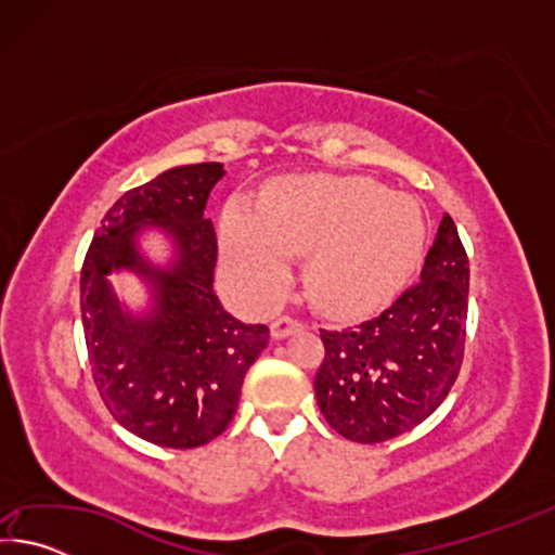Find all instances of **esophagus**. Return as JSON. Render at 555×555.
<instances>
[{"mask_svg": "<svg viewBox=\"0 0 555 555\" xmlns=\"http://www.w3.org/2000/svg\"><path fill=\"white\" fill-rule=\"evenodd\" d=\"M300 327H304V323L296 321V318H276V321L271 323V337H274V340H284V337L298 333Z\"/></svg>", "mask_w": 555, "mask_h": 555, "instance_id": "1", "label": "esophagus"}]
</instances>
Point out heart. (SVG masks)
I'll return each instance as SVG.
<instances>
[{"mask_svg":"<svg viewBox=\"0 0 555 555\" xmlns=\"http://www.w3.org/2000/svg\"><path fill=\"white\" fill-rule=\"evenodd\" d=\"M426 232L421 205L372 178H286L267 193L261 218L240 203L222 218L230 279L251 306H274L288 288L291 255L308 251V294L345 315L374 311L409 284Z\"/></svg>","mask_w":555,"mask_h":555,"instance_id":"1","label":"heart"}]
</instances>
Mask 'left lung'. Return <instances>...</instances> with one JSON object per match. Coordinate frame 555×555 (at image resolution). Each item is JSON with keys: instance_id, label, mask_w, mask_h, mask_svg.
I'll list each match as a JSON object with an SVG mask.
<instances>
[{"instance_id": "left-lung-1", "label": "left lung", "mask_w": 555, "mask_h": 555, "mask_svg": "<svg viewBox=\"0 0 555 555\" xmlns=\"http://www.w3.org/2000/svg\"><path fill=\"white\" fill-rule=\"evenodd\" d=\"M469 267L446 212L416 286L372 321L321 331L318 406L354 443H384L426 421L463 364Z\"/></svg>"}]
</instances>
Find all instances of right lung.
<instances>
[{"instance_id":"1","label":"right lung","mask_w":555,"mask_h":555,"mask_svg":"<svg viewBox=\"0 0 555 555\" xmlns=\"http://www.w3.org/2000/svg\"><path fill=\"white\" fill-rule=\"evenodd\" d=\"M222 164L176 166L131 188L107 210L80 274V311L92 379L129 434L164 448H198L218 438L237 411L244 374L269 340L215 294L218 237L203 218ZM149 229L172 244L166 266L141 247ZM109 273L147 286L144 312L117 296Z\"/></svg>"}]
</instances>
